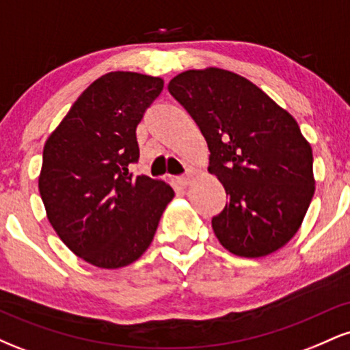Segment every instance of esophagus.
Segmentation results:
<instances>
[{"label":"esophagus","instance_id":"esophagus-1","mask_svg":"<svg viewBox=\"0 0 350 350\" xmlns=\"http://www.w3.org/2000/svg\"><path fill=\"white\" fill-rule=\"evenodd\" d=\"M176 183H178L180 187H187L189 184H191V176H178V178H176Z\"/></svg>","mask_w":350,"mask_h":350}]
</instances>
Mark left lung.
Here are the masks:
<instances>
[{"label": "left lung", "instance_id": "left-lung-1", "mask_svg": "<svg viewBox=\"0 0 350 350\" xmlns=\"http://www.w3.org/2000/svg\"><path fill=\"white\" fill-rule=\"evenodd\" d=\"M167 90L206 138L208 171L228 196L212 217L219 242L247 258L290 242L314 194L312 151L296 120L250 80L215 67L183 72Z\"/></svg>", "mask_w": 350, "mask_h": 350}]
</instances>
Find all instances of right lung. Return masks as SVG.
Returning <instances> with one entry per match:
<instances>
[{
	"label": "right lung",
	"instance_id": "1",
	"mask_svg": "<svg viewBox=\"0 0 350 350\" xmlns=\"http://www.w3.org/2000/svg\"><path fill=\"white\" fill-rule=\"evenodd\" d=\"M159 77L110 72L95 80L46 142L39 192L75 255L100 268L133 263L150 247L174 191L133 176L136 126L163 92Z\"/></svg>",
	"mask_w": 350,
	"mask_h": 350
}]
</instances>
